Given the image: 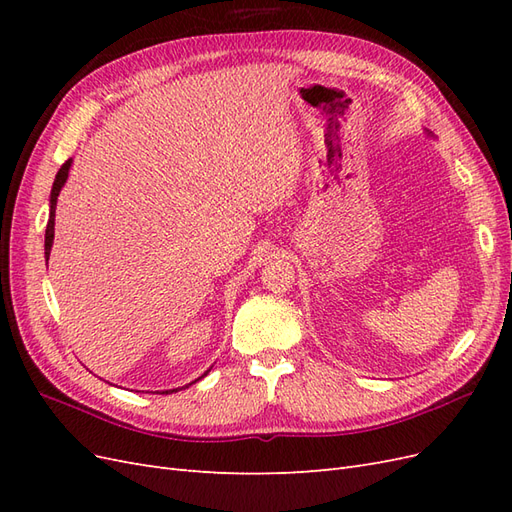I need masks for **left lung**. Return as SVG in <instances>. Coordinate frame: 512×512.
Instances as JSON below:
<instances>
[{
  "instance_id": "8db88e82",
  "label": "left lung",
  "mask_w": 512,
  "mask_h": 512,
  "mask_svg": "<svg viewBox=\"0 0 512 512\" xmlns=\"http://www.w3.org/2000/svg\"><path fill=\"white\" fill-rule=\"evenodd\" d=\"M425 132H427V130H425ZM427 134H431V132H427Z\"/></svg>"
}]
</instances>
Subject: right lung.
<instances>
[{
	"label": "right lung",
	"mask_w": 512,
	"mask_h": 512,
	"mask_svg": "<svg viewBox=\"0 0 512 512\" xmlns=\"http://www.w3.org/2000/svg\"><path fill=\"white\" fill-rule=\"evenodd\" d=\"M70 166H72V160H68L64 166L59 168V173L55 175V181H53V190H51V200H49V224H46V235H44V258H46V262H49V256H51V247H53V237H55V209H57V196H59V192H61V188H64L66 185V179H68V173H70ZM209 374V369L205 371L203 376L200 378H205ZM198 378V380H200ZM196 382V380H194ZM194 382H190V384H194ZM190 384H185V386H179V389H170V391H164L166 395H170V393H177V391H181V389H188ZM162 393V395H164Z\"/></svg>",
	"instance_id": "obj_1"
}]
</instances>
